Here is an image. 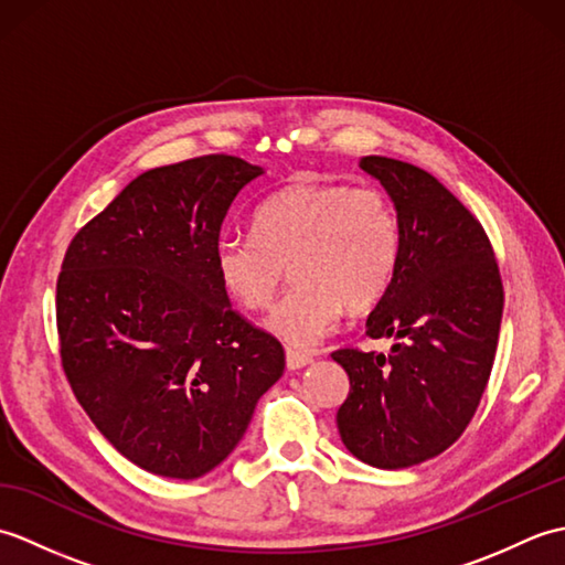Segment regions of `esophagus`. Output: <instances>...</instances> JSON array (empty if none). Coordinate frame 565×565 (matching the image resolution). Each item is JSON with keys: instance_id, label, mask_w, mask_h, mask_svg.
Returning a JSON list of instances; mask_svg holds the SVG:
<instances>
[{"instance_id": "esophagus-1", "label": "esophagus", "mask_w": 565, "mask_h": 565, "mask_svg": "<svg viewBox=\"0 0 565 565\" xmlns=\"http://www.w3.org/2000/svg\"><path fill=\"white\" fill-rule=\"evenodd\" d=\"M308 364H313V356L306 354V352H298V350H286V366H289L291 371L296 369H306Z\"/></svg>"}]
</instances>
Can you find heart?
<instances>
[{"label": "heart", "instance_id": "1", "mask_svg": "<svg viewBox=\"0 0 565 565\" xmlns=\"http://www.w3.org/2000/svg\"><path fill=\"white\" fill-rule=\"evenodd\" d=\"M255 235H225L215 274L237 306L271 303L289 264L294 286L264 328L308 350L347 310L364 313L391 289L401 262L393 203L376 186L301 182L276 191L255 211Z\"/></svg>", "mask_w": 565, "mask_h": 565}]
</instances>
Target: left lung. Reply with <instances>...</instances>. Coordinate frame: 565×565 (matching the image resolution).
<instances>
[{"label": "left lung", "instance_id": "8db88e82", "mask_svg": "<svg viewBox=\"0 0 565 565\" xmlns=\"http://www.w3.org/2000/svg\"><path fill=\"white\" fill-rule=\"evenodd\" d=\"M395 206L401 262L371 310L366 334L388 354L338 350L350 395L338 429L359 461L407 468L449 449L488 386L502 320L493 247L471 211L429 172L401 160H359Z\"/></svg>", "mask_w": 565, "mask_h": 565}]
</instances>
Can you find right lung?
I'll list each match as a JSON object with an SVG mask.
<instances>
[{"label": "right lung", "mask_w": 565, "mask_h": 565, "mask_svg": "<svg viewBox=\"0 0 565 565\" xmlns=\"http://www.w3.org/2000/svg\"><path fill=\"white\" fill-rule=\"evenodd\" d=\"M259 174L233 154L154 167L65 252V376L116 451L154 476L213 471L284 374L281 342L235 313L215 274L227 209Z\"/></svg>", "instance_id": "right-lung-1"}]
</instances>
